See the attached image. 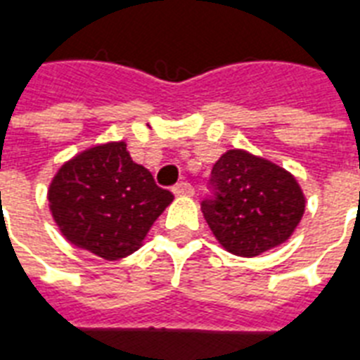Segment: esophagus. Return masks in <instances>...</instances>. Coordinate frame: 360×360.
<instances>
[{
  "mask_svg": "<svg viewBox=\"0 0 360 360\" xmlns=\"http://www.w3.org/2000/svg\"><path fill=\"white\" fill-rule=\"evenodd\" d=\"M172 193L174 195H193L195 189L189 182H180V184H176L174 188H172Z\"/></svg>",
  "mask_w": 360,
  "mask_h": 360,
  "instance_id": "34e87169",
  "label": "esophagus"
}]
</instances>
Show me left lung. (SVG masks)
<instances>
[{
	"label": "left lung",
	"mask_w": 360,
	"mask_h": 360,
	"mask_svg": "<svg viewBox=\"0 0 360 360\" xmlns=\"http://www.w3.org/2000/svg\"><path fill=\"white\" fill-rule=\"evenodd\" d=\"M202 205L208 227L227 252L255 257L293 235L304 195L289 172L266 160L229 150L212 167Z\"/></svg>",
	"instance_id": "left-lung-1"
}]
</instances>
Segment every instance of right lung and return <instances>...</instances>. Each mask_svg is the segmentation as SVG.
<instances>
[{"label":"right lung","instance_id":"1","mask_svg":"<svg viewBox=\"0 0 360 360\" xmlns=\"http://www.w3.org/2000/svg\"><path fill=\"white\" fill-rule=\"evenodd\" d=\"M171 200V191L131 160L125 142L96 146L67 161L49 189L63 236L108 261L135 252Z\"/></svg>","mask_w":360,"mask_h":360}]
</instances>
